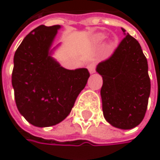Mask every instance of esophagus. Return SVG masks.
Returning a JSON list of instances; mask_svg holds the SVG:
<instances>
[{"mask_svg": "<svg viewBox=\"0 0 160 160\" xmlns=\"http://www.w3.org/2000/svg\"><path fill=\"white\" fill-rule=\"evenodd\" d=\"M87 68H88L89 72H90L91 74H92V73L95 72V65H94V64H90V65H88Z\"/></svg>", "mask_w": 160, "mask_h": 160, "instance_id": "obj_1", "label": "esophagus"}]
</instances>
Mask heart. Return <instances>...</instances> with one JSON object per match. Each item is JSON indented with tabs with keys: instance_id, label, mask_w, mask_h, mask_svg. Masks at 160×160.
<instances>
[{
	"instance_id": "heart-1",
	"label": "heart",
	"mask_w": 160,
	"mask_h": 160,
	"mask_svg": "<svg viewBox=\"0 0 160 160\" xmlns=\"http://www.w3.org/2000/svg\"><path fill=\"white\" fill-rule=\"evenodd\" d=\"M105 38H106V35L105 34H103V33H99V34H97V35H95L94 36V42H96V43H99V42H102L104 40H105Z\"/></svg>"
}]
</instances>
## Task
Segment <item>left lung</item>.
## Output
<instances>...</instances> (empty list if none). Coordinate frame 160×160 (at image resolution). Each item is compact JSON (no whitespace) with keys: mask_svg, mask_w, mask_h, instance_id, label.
I'll list each match as a JSON object with an SVG mask.
<instances>
[{"mask_svg":"<svg viewBox=\"0 0 160 160\" xmlns=\"http://www.w3.org/2000/svg\"><path fill=\"white\" fill-rule=\"evenodd\" d=\"M124 39L110 58L96 66L103 78L102 108L115 128L130 130L144 118L150 95L148 65L140 43L121 28Z\"/></svg>","mask_w":160,"mask_h":160,"instance_id":"obj_1","label":"left lung"}]
</instances>
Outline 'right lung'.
<instances>
[{"instance_id": "add662e5", "label": "right lung", "mask_w": 160, "mask_h": 160, "mask_svg": "<svg viewBox=\"0 0 160 160\" xmlns=\"http://www.w3.org/2000/svg\"><path fill=\"white\" fill-rule=\"evenodd\" d=\"M61 26H39L28 33L14 56L12 85L19 113L33 126L50 127L64 120L90 77L87 68H63L52 47Z\"/></svg>"}]
</instances>
